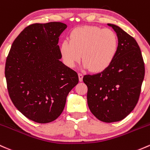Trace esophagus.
<instances>
[{"instance_id":"1","label":"esophagus","mask_w":150,"mask_h":150,"mask_svg":"<svg viewBox=\"0 0 150 150\" xmlns=\"http://www.w3.org/2000/svg\"><path fill=\"white\" fill-rule=\"evenodd\" d=\"M78 77H79V80L80 82L83 81V75L82 73H78Z\"/></svg>"}]
</instances>
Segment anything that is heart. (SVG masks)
Returning a JSON list of instances; mask_svg holds the SVG:
<instances>
[{
	"instance_id": "heart-1",
	"label": "heart",
	"mask_w": 150,
	"mask_h": 150,
	"mask_svg": "<svg viewBox=\"0 0 150 150\" xmlns=\"http://www.w3.org/2000/svg\"><path fill=\"white\" fill-rule=\"evenodd\" d=\"M118 50V38L114 31L97 26H82L73 29L70 40H64L60 51L64 62L74 67L81 60L83 66L93 72L106 70L114 61Z\"/></svg>"
}]
</instances>
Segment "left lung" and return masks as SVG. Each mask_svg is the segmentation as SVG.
I'll return each mask as SVG.
<instances>
[{
	"label": "left lung",
	"mask_w": 150,
	"mask_h": 150,
	"mask_svg": "<svg viewBox=\"0 0 150 150\" xmlns=\"http://www.w3.org/2000/svg\"><path fill=\"white\" fill-rule=\"evenodd\" d=\"M116 33L118 50L106 70L86 75L88 105L95 117L105 122L125 118L139 100L144 76V64L137 41L116 25L108 23Z\"/></svg>",
	"instance_id": "8db88e82"
}]
</instances>
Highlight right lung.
I'll list each match as a JSON object with an SVG mask.
<instances>
[{"instance_id":"add662e5","label":"right lung","mask_w":150,"mask_h":150,"mask_svg":"<svg viewBox=\"0 0 150 150\" xmlns=\"http://www.w3.org/2000/svg\"><path fill=\"white\" fill-rule=\"evenodd\" d=\"M66 28L60 22L28 26L13 41L6 59L10 98L24 116L35 122L56 120L68 93L78 83V73L60 60L59 37Z\"/></svg>"}]
</instances>
